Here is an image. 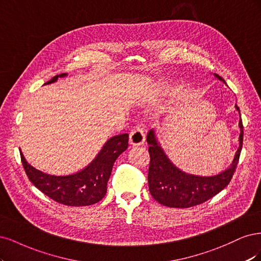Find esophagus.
<instances>
[{"label":"esophagus","mask_w":261,"mask_h":261,"mask_svg":"<svg viewBox=\"0 0 261 261\" xmlns=\"http://www.w3.org/2000/svg\"><path fill=\"white\" fill-rule=\"evenodd\" d=\"M144 142H145V133L141 127H136L130 132V136H129L130 145L140 146L142 144H144Z\"/></svg>","instance_id":"34e87169"}]
</instances>
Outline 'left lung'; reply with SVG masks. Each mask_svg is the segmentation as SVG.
Wrapping results in <instances>:
<instances>
[{
	"label": "left lung",
	"instance_id": "8db88e82",
	"mask_svg": "<svg viewBox=\"0 0 261 261\" xmlns=\"http://www.w3.org/2000/svg\"><path fill=\"white\" fill-rule=\"evenodd\" d=\"M215 77L225 83L220 75L215 73ZM235 108L240 113L237 104ZM239 127L241 130L240 145L231 166L220 173L207 176L187 173L175 167L165 154L155 130H149L146 139L150 157L147 180L149 192L154 199L167 207L189 208L203 204L221 192L230 183L240 159L244 136L242 119H240Z\"/></svg>",
	"mask_w": 261,
	"mask_h": 261
}]
</instances>
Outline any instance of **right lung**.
Returning <instances> with one entry per match:
<instances>
[{
  "instance_id": "right-lung-1",
  "label": "right lung",
  "mask_w": 261,
  "mask_h": 261,
  "mask_svg": "<svg viewBox=\"0 0 261 261\" xmlns=\"http://www.w3.org/2000/svg\"><path fill=\"white\" fill-rule=\"evenodd\" d=\"M66 75L67 73L55 75L44 85L54 83ZM128 133L107 140L86 168L68 175H52L36 169L28 164L20 150L21 163L31 183L49 198L66 206H89L98 203L105 196L114 163L128 148Z\"/></svg>"
}]
</instances>
